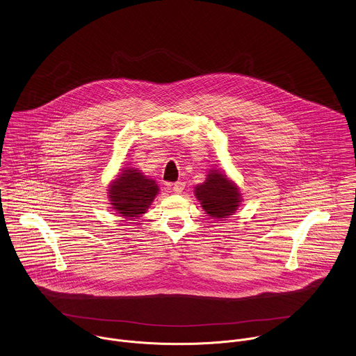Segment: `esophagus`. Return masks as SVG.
Instances as JSON below:
<instances>
[{
    "mask_svg": "<svg viewBox=\"0 0 356 356\" xmlns=\"http://www.w3.org/2000/svg\"><path fill=\"white\" fill-rule=\"evenodd\" d=\"M184 189H185V184H184V182H175V184L172 185V191H174L177 195L182 193Z\"/></svg>",
    "mask_w": 356,
    "mask_h": 356,
    "instance_id": "obj_1",
    "label": "esophagus"
}]
</instances>
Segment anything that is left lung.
I'll use <instances>...</instances> for the list:
<instances>
[{
  "label": "left lung",
  "mask_w": 356,
  "mask_h": 356,
  "mask_svg": "<svg viewBox=\"0 0 356 356\" xmlns=\"http://www.w3.org/2000/svg\"><path fill=\"white\" fill-rule=\"evenodd\" d=\"M195 195L204 211L216 219L233 215L241 202V195L236 184L218 170L209 171L205 182L196 186Z\"/></svg>",
  "instance_id": "1"
}]
</instances>
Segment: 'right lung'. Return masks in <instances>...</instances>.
Wrapping results in <instances>:
<instances>
[{
	"label": "right lung",
	"instance_id": "obj_1",
	"mask_svg": "<svg viewBox=\"0 0 356 356\" xmlns=\"http://www.w3.org/2000/svg\"><path fill=\"white\" fill-rule=\"evenodd\" d=\"M118 178L109 185L108 197L113 209L126 219H134L147 212L159 186L137 168H122Z\"/></svg>",
	"mask_w": 356,
	"mask_h": 356
}]
</instances>
